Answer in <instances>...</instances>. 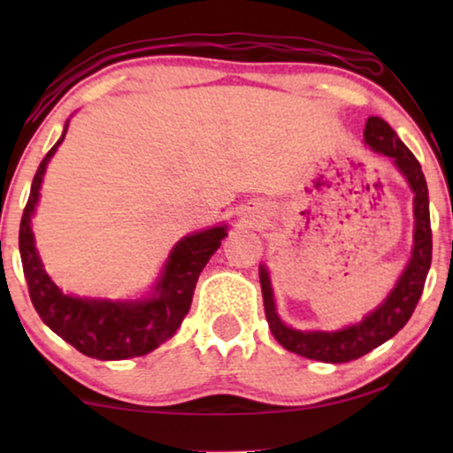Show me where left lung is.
<instances>
[{
	"mask_svg": "<svg viewBox=\"0 0 453 453\" xmlns=\"http://www.w3.org/2000/svg\"><path fill=\"white\" fill-rule=\"evenodd\" d=\"M365 144L375 154L392 158L395 169L402 173L411 185L414 200V233L412 253L406 268L402 270L398 282L389 290V295L369 311L358 324L346 326L342 330H296L287 326L276 311L274 290H272L270 272L265 265H259V284H262L265 319L274 338L284 349L305 358L321 363H349L367 355L377 346L395 336L417 307L423 295V287L431 268V216H429V189L420 169L418 160L398 138V134L388 126L381 117H369L365 123Z\"/></svg>",
	"mask_w": 453,
	"mask_h": 453,
	"instance_id": "left-lung-1",
	"label": "left lung"
}]
</instances>
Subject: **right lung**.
<instances>
[{"mask_svg":"<svg viewBox=\"0 0 453 453\" xmlns=\"http://www.w3.org/2000/svg\"><path fill=\"white\" fill-rule=\"evenodd\" d=\"M67 123L70 119L65 121L61 138L55 142L36 169L20 222L18 245H20L30 301L41 319L86 357L98 361H123V358L148 355L175 336L191 307L200 272L220 247V241L226 237L228 226H210L177 241L150 293L142 299L113 301L64 293L45 272L36 251L30 222L39 203L47 165L65 138Z\"/></svg>","mask_w":453,"mask_h":453,"instance_id":"right-lung-1","label":"right lung"}]
</instances>
